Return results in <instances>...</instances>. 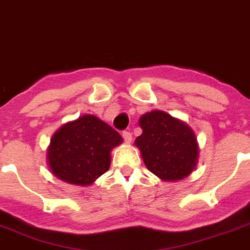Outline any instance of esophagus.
<instances>
[{
    "mask_svg": "<svg viewBox=\"0 0 250 250\" xmlns=\"http://www.w3.org/2000/svg\"><path fill=\"white\" fill-rule=\"evenodd\" d=\"M122 137L123 139H125V143H130V142H132V133L130 132H127V130H125V132L122 133Z\"/></svg>",
    "mask_w": 250,
    "mask_h": 250,
    "instance_id": "esophagus-1",
    "label": "esophagus"
}]
</instances>
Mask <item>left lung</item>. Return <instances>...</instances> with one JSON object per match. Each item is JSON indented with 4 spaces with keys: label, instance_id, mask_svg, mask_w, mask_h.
<instances>
[{
    "label": "left lung",
    "instance_id": "obj_1",
    "mask_svg": "<svg viewBox=\"0 0 250 250\" xmlns=\"http://www.w3.org/2000/svg\"><path fill=\"white\" fill-rule=\"evenodd\" d=\"M139 125L143 132L134 144L149 171L163 181L188 178L199 159V143L192 128L159 109L143 114Z\"/></svg>",
    "mask_w": 250,
    "mask_h": 250
}]
</instances>
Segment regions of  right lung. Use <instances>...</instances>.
I'll use <instances>...</instances> for the list:
<instances>
[{
    "mask_svg": "<svg viewBox=\"0 0 250 250\" xmlns=\"http://www.w3.org/2000/svg\"><path fill=\"white\" fill-rule=\"evenodd\" d=\"M123 142L120 133L96 116L83 114L53 134L46 163L55 178L88 186L109 169L111 151Z\"/></svg>",
    "mask_w": 250,
    "mask_h": 250,
    "instance_id": "right-lung-1",
    "label": "right lung"
}]
</instances>
